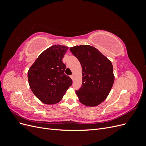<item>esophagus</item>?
Instances as JSON below:
<instances>
[{
    "mask_svg": "<svg viewBox=\"0 0 146 146\" xmlns=\"http://www.w3.org/2000/svg\"><path fill=\"white\" fill-rule=\"evenodd\" d=\"M70 78H71L72 79V80H74V75H73V74H72V75H71V76H70Z\"/></svg>",
    "mask_w": 146,
    "mask_h": 146,
    "instance_id": "obj_1",
    "label": "esophagus"
}]
</instances>
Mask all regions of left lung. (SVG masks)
I'll return each instance as SVG.
<instances>
[{
    "mask_svg": "<svg viewBox=\"0 0 146 146\" xmlns=\"http://www.w3.org/2000/svg\"><path fill=\"white\" fill-rule=\"evenodd\" d=\"M70 50L80 61L82 68V86L76 91L79 100L89 107L98 105L107 98L113 85L111 62L89 45L72 47Z\"/></svg>",
    "mask_w": 146,
    "mask_h": 146,
    "instance_id": "obj_1",
    "label": "left lung"
}]
</instances>
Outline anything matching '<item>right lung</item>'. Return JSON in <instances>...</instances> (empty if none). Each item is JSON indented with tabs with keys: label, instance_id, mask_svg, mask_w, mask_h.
<instances>
[{
	"label": "right lung",
	"instance_id": "add662e5",
	"mask_svg": "<svg viewBox=\"0 0 146 146\" xmlns=\"http://www.w3.org/2000/svg\"><path fill=\"white\" fill-rule=\"evenodd\" d=\"M68 47L54 45L39 55L28 71L30 87L33 94L46 104L60 102L72 80L64 74L63 58Z\"/></svg>",
	"mask_w": 146,
	"mask_h": 146
}]
</instances>
